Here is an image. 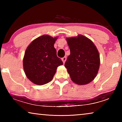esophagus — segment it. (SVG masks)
I'll return each mask as SVG.
<instances>
[{
  "instance_id": "esophagus-1",
  "label": "esophagus",
  "mask_w": 122,
  "mask_h": 122,
  "mask_svg": "<svg viewBox=\"0 0 122 122\" xmlns=\"http://www.w3.org/2000/svg\"><path fill=\"white\" fill-rule=\"evenodd\" d=\"M66 59H67V58H66V56L63 57H62V60L63 63H65V62L66 61Z\"/></svg>"
}]
</instances>
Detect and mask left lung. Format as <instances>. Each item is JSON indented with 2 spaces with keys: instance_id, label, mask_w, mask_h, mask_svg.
I'll use <instances>...</instances> for the list:
<instances>
[{
  "instance_id": "1",
  "label": "left lung",
  "mask_w": 122,
  "mask_h": 122,
  "mask_svg": "<svg viewBox=\"0 0 122 122\" xmlns=\"http://www.w3.org/2000/svg\"><path fill=\"white\" fill-rule=\"evenodd\" d=\"M71 54L65 66L71 80L78 85L92 82L97 74L100 59L97 49L89 39L82 35L66 38Z\"/></svg>"
}]
</instances>
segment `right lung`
<instances>
[{
    "instance_id": "add662e5",
    "label": "right lung",
    "mask_w": 122,
    "mask_h": 122,
    "mask_svg": "<svg viewBox=\"0 0 122 122\" xmlns=\"http://www.w3.org/2000/svg\"><path fill=\"white\" fill-rule=\"evenodd\" d=\"M57 37L44 35L36 38L27 48L23 59L25 73L37 85H44L52 80L57 68L62 65L54 47Z\"/></svg>"
}]
</instances>
